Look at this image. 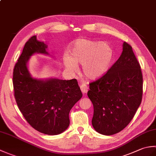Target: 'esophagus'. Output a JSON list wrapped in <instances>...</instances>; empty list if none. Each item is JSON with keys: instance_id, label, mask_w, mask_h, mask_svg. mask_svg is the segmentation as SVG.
Listing matches in <instances>:
<instances>
[{"instance_id": "esophagus-1", "label": "esophagus", "mask_w": 156, "mask_h": 156, "mask_svg": "<svg viewBox=\"0 0 156 156\" xmlns=\"http://www.w3.org/2000/svg\"><path fill=\"white\" fill-rule=\"evenodd\" d=\"M88 86L87 84H82L80 85V90H81L82 93H84V94L87 93V92H88Z\"/></svg>"}]
</instances>
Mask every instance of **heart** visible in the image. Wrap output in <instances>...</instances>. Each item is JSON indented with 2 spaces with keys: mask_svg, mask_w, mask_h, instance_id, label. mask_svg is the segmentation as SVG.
Segmentation results:
<instances>
[{
  "mask_svg": "<svg viewBox=\"0 0 156 156\" xmlns=\"http://www.w3.org/2000/svg\"><path fill=\"white\" fill-rule=\"evenodd\" d=\"M69 55L62 57L63 64L68 71L78 70V64H82V71L89 79H97L107 72L113 58V50L107 43H98L80 38L76 40L69 49Z\"/></svg>",
  "mask_w": 156,
  "mask_h": 156,
  "instance_id": "b5f03b06",
  "label": "heart"
}]
</instances>
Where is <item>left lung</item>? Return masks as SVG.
<instances>
[{
	"mask_svg": "<svg viewBox=\"0 0 156 156\" xmlns=\"http://www.w3.org/2000/svg\"><path fill=\"white\" fill-rule=\"evenodd\" d=\"M89 84L87 94L93 104L94 129L105 135L122 131L133 118L143 95V75L131 46L125 41L120 58Z\"/></svg>",
	"mask_w": 156,
	"mask_h": 156,
	"instance_id": "left-lung-1",
	"label": "left lung"
}]
</instances>
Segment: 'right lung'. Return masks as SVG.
Segmentation results:
<instances>
[{
    "label": "right lung",
    "mask_w": 156,
    "mask_h": 156,
    "mask_svg": "<svg viewBox=\"0 0 156 156\" xmlns=\"http://www.w3.org/2000/svg\"><path fill=\"white\" fill-rule=\"evenodd\" d=\"M44 42L36 36L26 42L13 69L15 98L23 117L33 128L50 135L64 132L69 125V112L82 97L76 79L69 80L33 78L27 67L35 53L48 54Z\"/></svg>",
    "instance_id": "obj_1"
}]
</instances>
